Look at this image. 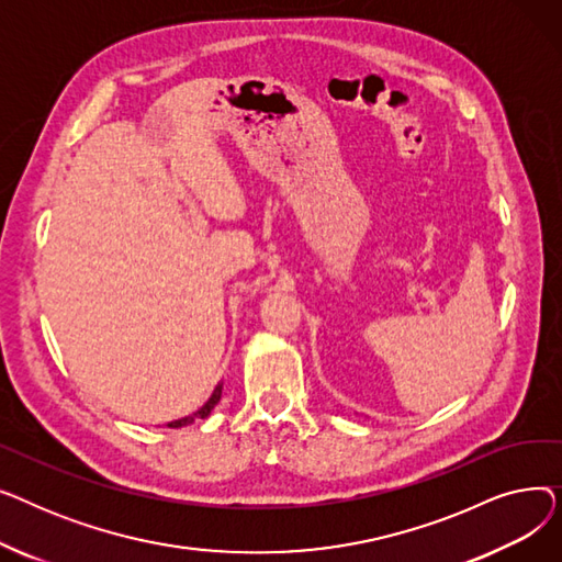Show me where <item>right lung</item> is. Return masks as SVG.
I'll use <instances>...</instances> for the list:
<instances>
[{
	"instance_id": "1",
	"label": "right lung",
	"mask_w": 562,
	"mask_h": 562,
	"mask_svg": "<svg viewBox=\"0 0 562 562\" xmlns=\"http://www.w3.org/2000/svg\"><path fill=\"white\" fill-rule=\"evenodd\" d=\"M221 394H223V382H218L216 385V390H214V394L210 396V401H206L198 412H193V415H189V417H184V419H177V422H170L168 424V428H182V426H189V424H193L195 419H206L212 415V409L218 405V401H221Z\"/></svg>"
}]
</instances>
